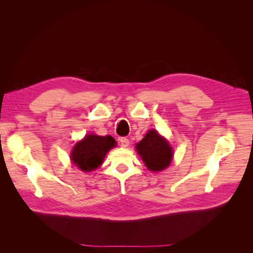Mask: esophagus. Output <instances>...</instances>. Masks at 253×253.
Instances as JSON below:
<instances>
[{
  "label": "esophagus",
  "instance_id": "1",
  "mask_svg": "<svg viewBox=\"0 0 253 253\" xmlns=\"http://www.w3.org/2000/svg\"><path fill=\"white\" fill-rule=\"evenodd\" d=\"M119 141H120V145H121L122 148H126V147H128L129 140L126 138V137H121V138L119 139Z\"/></svg>",
  "mask_w": 253,
  "mask_h": 253
}]
</instances>
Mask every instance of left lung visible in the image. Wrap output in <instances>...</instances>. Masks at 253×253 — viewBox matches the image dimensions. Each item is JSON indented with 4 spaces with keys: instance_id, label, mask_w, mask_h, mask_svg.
I'll list each match as a JSON object with an SVG mask.
<instances>
[{
    "instance_id": "1",
    "label": "left lung",
    "mask_w": 253,
    "mask_h": 253,
    "mask_svg": "<svg viewBox=\"0 0 253 253\" xmlns=\"http://www.w3.org/2000/svg\"><path fill=\"white\" fill-rule=\"evenodd\" d=\"M136 150L151 171L165 170L171 164L173 153L170 144L155 129L149 131L144 138L136 144Z\"/></svg>"
}]
</instances>
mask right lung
Here are the masks:
<instances>
[{"mask_svg":"<svg viewBox=\"0 0 253 253\" xmlns=\"http://www.w3.org/2000/svg\"><path fill=\"white\" fill-rule=\"evenodd\" d=\"M116 145L112 136L87 135L76 143L72 152V162L81 171L89 172L100 166L106 153Z\"/></svg>","mask_w":253,"mask_h":253,"instance_id":"obj_1","label":"right lung"}]
</instances>
